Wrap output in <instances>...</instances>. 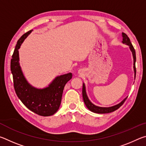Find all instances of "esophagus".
<instances>
[{
	"label": "esophagus",
	"instance_id": "1",
	"mask_svg": "<svg viewBox=\"0 0 146 146\" xmlns=\"http://www.w3.org/2000/svg\"><path fill=\"white\" fill-rule=\"evenodd\" d=\"M80 71H78V73H80Z\"/></svg>",
	"mask_w": 146,
	"mask_h": 146
}]
</instances>
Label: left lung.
<instances>
[{
  "label": "left lung",
  "instance_id": "1",
  "mask_svg": "<svg viewBox=\"0 0 146 146\" xmlns=\"http://www.w3.org/2000/svg\"><path fill=\"white\" fill-rule=\"evenodd\" d=\"M122 43L126 44V45L129 46V49L132 52L133 56V68H134V72H135V79L136 76V68H135V62H136V53L135 50L133 46L132 45L130 39L128 37L127 35L124 33H122ZM82 97H83V100L84 102L86 107L88 108V110H90L91 111L95 113H100V114H102V113H111L114 111L117 110V109L119 108L121 106H122L123 103H124L125 100L127 99V98H125L122 102H120L119 104H118L117 105H115L113 106H111V107L108 108H104V107H99V106H95V104L91 102L90 99L88 98V97L87 95V93H86V86L84 83H83V87H82Z\"/></svg>",
  "mask_w": 146,
  "mask_h": 146
}]
</instances>
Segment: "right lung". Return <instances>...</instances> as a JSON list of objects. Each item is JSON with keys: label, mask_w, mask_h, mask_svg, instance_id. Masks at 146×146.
I'll use <instances>...</instances> for the list:
<instances>
[{"label": "right lung", "mask_w": 146, "mask_h": 146, "mask_svg": "<svg viewBox=\"0 0 146 146\" xmlns=\"http://www.w3.org/2000/svg\"><path fill=\"white\" fill-rule=\"evenodd\" d=\"M32 30L24 34L17 41L11 60L14 88L17 97L31 111L43 117L53 115L60 107L62 96L66 84L72 78L68 73L57 76L48 86L38 89L31 86L24 76L19 63V49Z\"/></svg>", "instance_id": "add662e5"}]
</instances>
